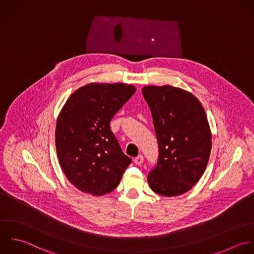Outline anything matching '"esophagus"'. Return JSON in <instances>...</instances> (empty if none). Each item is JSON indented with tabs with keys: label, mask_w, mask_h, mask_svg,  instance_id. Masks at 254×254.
I'll use <instances>...</instances> for the list:
<instances>
[{
	"label": "esophagus",
	"mask_w": 254,
	"mask_h": 254,
	"mask_svg": "<svg viewBox=\"0 0 254 254\" xmlns=\"http://www.w3.org/2000/svg\"><path fill=\"white\" fill-rule=\"evenodd\" d=\"M142 162H143V156L142 155H138L134 158V163L136 165H140Z\"/></svg>",
	"instance_id": "obj_1"
}]
</instances>
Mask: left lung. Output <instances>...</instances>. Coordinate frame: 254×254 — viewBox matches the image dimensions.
I'll return each mask as SVG.
<instances>
[{"instance_id":"1","label":"left lung","mask_w":254,"mask_h":254,"mask_svg":"<svg viewBox=\"0 0 254 254\" xmlns=\"http://www.w3.org/2000/svg\"><path fill=\"white\" fill-rule=\"evenodd\" d=\"M142 95L153 120L159 146L157 165L147 176L151 190L164 197L182 195L204 174L212 132L201 102L181 88L145 86Z\"/></svg>"}]
</instances>
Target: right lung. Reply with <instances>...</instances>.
Returning <instances> with one entry per match:
<instances>
[{
  "instance_id": "right-lung-1",
  "label": "right lung",
  "mask_w": 254,
  "mask_h": 254,
  "mask_svg": "<svg viewBox=\"0 0 254 254\" xmlns=\"http://www.w3.org/2000/svg\"><path fill=\"white\" fill-rule=\"evenodd\" d=\"M133 85L90 83L76 90L57 118L55 145L60 166L78 190L92 196L114 191L131 159L110 122L135 93Z\"/></svg>"
}]
</instances>
